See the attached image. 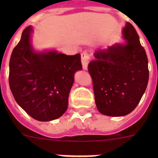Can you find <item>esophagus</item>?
Listing matches in <instances>:
<instances>
[{
  "label": "esophagus",
  "mask_w": 158,
  "mask_h": 158,
  "mask_svg": "<svg viewBox=\"0 0 158 158\" xmlns=\"http://www.w3.org/2000/svg\"><path fill=\"white\" fill-rule=\"evenodd\" d=\"M89 56L87 52H83L81 54V62L82 67H83L84 70H86L88 68V64H89Z\"/></svg>",
  "instance_id": "1"
}]
</instances>
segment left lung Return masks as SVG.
Listing matches in <instances>:
<instances>
[{
    "instance_id": "left-lung-1",
    "label": "left lung",
    "mask_w": 158,
    "mask_h": 158,
    "mask_svg": "<svg viewBox=\"0 0 158 158\" xmlns=\"http://www.w3.org/2000/svg\"><path fill=\"white\" fill-rule=\"evenodd\" d=\"M125 43L94 54L88 66L97 109L107 116L128 115L139 104L149 81L148 58L131 23L123 29Z\"/></svg>"
}]
</instances>
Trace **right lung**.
Listing matches in <instances>:
<instances>
[{
	"mask_svg": "<svg viewBox=\"0 0 158 158\" xmlns=\"http://www.w3.org/2000/svg\"><path fill=\"white\" fill-rule=\"evenodd\" d=\"M32 27L23 30L9 61V87L16 103L36 120L47 122L62 116L74 74L81 70V54L57 51L37 52L31 44Z\"/></svg>",
	"mask_w": 158,
	"mask_h": 158,
	"instance_id": "right-lung-1",
	"label": "right lung"
}]
</instances>
